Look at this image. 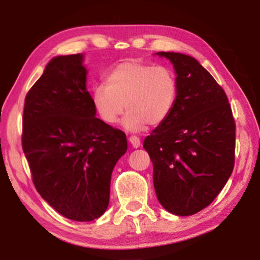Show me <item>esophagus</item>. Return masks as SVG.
<instances>
[{"mask_svg":"<svg viewBox=\"0 0 260 260\" xmlns=\"http://www.w3.org/2000/svg\"><path fill=\"white\" fill-rule=\"evenodd\" d=\"M129 142H130V144L133 145L134 148H138L141 145V141H140V138H138L137 136H130L129 137Z\"/></svg>","mask_w":260,"mask_h":260,"instance_id":"obj_1","label":"esophagus"}]
</instances>
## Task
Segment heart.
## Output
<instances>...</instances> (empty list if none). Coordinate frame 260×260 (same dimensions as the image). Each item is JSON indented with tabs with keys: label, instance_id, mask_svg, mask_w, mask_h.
<instances>
[{
	"label": "heart",
	"instance_id": "b5f03b06",
	"mask_svg": "<svg viewBox=\"0 0 260 260\" xmlns=\"http://www.w3.org/2000/svg\"><path fill=\"white\" fill-rule=\"evenodd\" d=\"M179 97L175 72L168 66L126 60L105 76V85L92 91V104L103 122L113 125L127 110L123 126L131 133L149 124L161 125L172 116Z\"/></svg>",
	"mask_w": 260,
	"mask_h": 260
}]
</instances>
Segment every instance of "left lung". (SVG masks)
<instances>
[{"label":"left lung","mask_w":260,"mask_h":260,"mask_svg":"<svg viewBox=\"0 0 260 260\" xmlns=\"http://www.w3.org/2000/svg\"><path fill=\"white\" fill-rule=\"evenodd\" d=\"M156 55L173 63L179 97L172 116L144 140L159 204L188 216L207 207L233 172L236 124L225 91L193 56Z\"/></svg>","instance_id":"left-lung-1"}]
</instances>
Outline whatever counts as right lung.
<instances>
[{"label":"right lung","instance_id":"obj_1","mask_svg":"<svg viewBox=\"0 0 260 260\" xmlns=\"http://www.w3.org/2000/svg\"><path fill=\"white\" fill-rule=\"evenodd\" d=\"M84 54L54 56L26 95L22 148L41 198L74 221L104 214L123 131L95 117Z\"/></svg>","mask_w":260,"mask_h":260}]
</instances>
